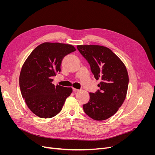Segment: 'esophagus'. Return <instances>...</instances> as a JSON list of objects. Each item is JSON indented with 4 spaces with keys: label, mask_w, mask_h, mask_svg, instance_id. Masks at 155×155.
Returning <instances> with one entry per match:
<instances>
[{
    "label": "esophagus",
    "mask_w": 155,
    "mask_h": 155,
    "mask_svg": "<svg viewBox=\"0 0 155 155\" xmlns=\"http://www.w3.org/2000/svg\"><path fill=\"white\" fill-rule=\"evenodd\" d=\"M73 91L74 92H78V91H79V90H78V89H76V88H73Z\"/></svg>",
    "instance_id": "esophagus-1"
}]
</instances>
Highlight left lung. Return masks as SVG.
I'll use <instances>...</instances> for the list:
<instances>
[{
  "mask_svg": "<svg viewBox=\"0 0 155 155\" xmlns=\"http://www.w3.org/2000/svg\"><path fill=\"white\" fill-rule=\"evenodd\" d=\"M87 60L95 78L100 80L99 90L89 93L90 100L83 105L86 114L95 120L114 115L123 104L127 92L129 76L126 67L109 48L99 45H78Z\"/></svg>",
  "mask_w": 155,
  "mask_h": 155,
  "instance_id": "left-lung-1",
  "label": "left lung"
}]
</instances>
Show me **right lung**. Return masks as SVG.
<instances>
[{
    "instance_id": "right-lung-1",
    "label": "right lung",
    "mask_w": 155,
    "mask_h": 155,
    "mask_svg": "<svg viewBox=\"0 0 155 155\" xmlns=\"http://www.w3.org/2000/svg\"><path fill=\"white\" fill-rule=\"evenodd\" d=\"M75 47L60 43H43L24 63L19 76L22 98L30 110L41 118H51L61 110L72 88L52 84V77L61 71V61Z\"/></svg>"
}]
</instances>
